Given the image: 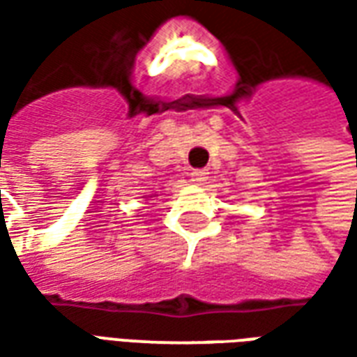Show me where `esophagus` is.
<instances>
[{"instance_id": "1", "label": "esophagus", "mask_w": 357, "mask_h": 357, "mask_svg": "<svg viewBox=\"0 0 357 357\" xmlns=\"http://www.w3.org/2000/svg\"><path fill=\"white\" fill-rule=\"evenodd\" d=\"M208 179V172L206 170H193L191 172V181L197 185H202L204 181Z\"/></svg>"}]
</instances>
